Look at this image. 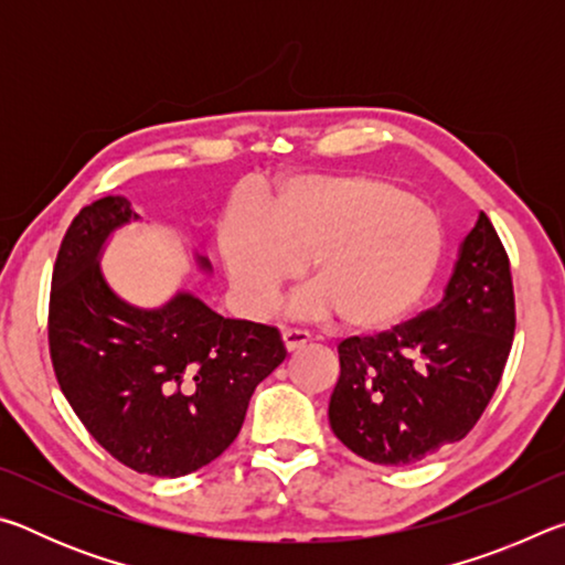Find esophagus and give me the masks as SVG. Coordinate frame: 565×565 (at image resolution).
<instances>
[{
    "mask_svg": "<svg viewBox=\"0 0 565 565\" xmlns=\"http://www.w3.org/2000/svg\"><path fill=\"white\" fill-rule=\"evenodd\" d=\"M281 341H284V349L294 353L296 349H301L303 343H309V333L303 331H284L281 333Z\"/></svg>",
    "mask_w": 565,
    "mask_h": 565,
    "instance_id": "34e87169",
    "label": "esophagus"
}]
</instances>
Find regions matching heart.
Wrapping results in <instances>:
<instances>
[{
  "label": "heart",
  "mask_w": 565,
  "mask_h": 565,
  "mask_svg": "<svg viewBox=\"0 0 565 565\" xmlns=\"http://www.w3.org/2000/svg\"><path fill=\"white\" fill-rule=\"evenodd\" d=\"M214 246L238 309L262 317L309 264L291 311L341 319L349 331L394 329L424 299L444 254L438 216L366 174L294 177L259 206L232 209Z\"/></svg>",
  "instance_id": "obj_1"
}]
</instances>
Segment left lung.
<instances>
[{"label": "left lung", "mask_w": 565, "mask_h": 565, "mask_svg": "<svg viewBox=\"0 0 565 565\" xmlns=\"http://www.w3.org/2000/svg\"><path fill=\"white\" fill-rule=\"evenodd\" d=\"M513 329L509 256L481 212L431 311L339 343L331 431L381 466H411L461 441L499 386Z\"/></svg>", "instance_id": "1"}]
</instances>
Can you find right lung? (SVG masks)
Here are the masks:
<instances>
[{"mask_svg": "<svg viewBox=\"0 0 565 565\" xmlns=\"http://www.w3.org/2000/svg\"><path fill=\"white\" fill-rule=\"evenodd\" d=\"M141 216L121 196L84 206L56 254L50 351L87 431L134 471L177 478L212 463L242 431L254 388L286 359L279 331L224 319L194 291L137 306L102 271L111 236ZM199 274L212 276L194 252Z\"/></svg>", "mask_w": 565, "mask_h": 565, "instance_id": "1", "label": "right lung"}]
</instances>
